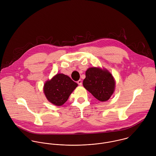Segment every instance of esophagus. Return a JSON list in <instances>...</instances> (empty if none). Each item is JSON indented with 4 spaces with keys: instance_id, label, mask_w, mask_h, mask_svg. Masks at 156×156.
<instances>
[{
    "instance_id": "34e87169",
    "label": "esophagus",
    "mask_w": 156,
    "mask_h": 156,
    "mask_svg": "<svg viewBox=\"0 0 156 156\" xmlns=\"http://www.w3.org/2000/svg\"><path fill=\"white\" fill-rule=\"evenodd\" d=\"M77 84L79 85H82V80L80 79V80H79L78 81H77Z\"/></svg>"
}]
</instances>
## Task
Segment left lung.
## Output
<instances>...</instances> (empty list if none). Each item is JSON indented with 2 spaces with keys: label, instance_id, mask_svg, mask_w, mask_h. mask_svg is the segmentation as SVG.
I'll return each mask as SVG.
<instances>
[{
  "label": "left lung",
  "instance_id": "obj_1",
  "mask_svg": "<svg viewBox=\"0 0 156 156\" xmlns=\"http://www.w3.org/2000/svg\"><path fill=\"white\" fill-rule=\"evenodd\" d=\"M83 87L100 101L108 100L113 93L115 82L111 74L105 69L89 68L86 71Z\"/></svg>",
  "mask_w": 156,
  "mask_h": 156
}]
</instances>
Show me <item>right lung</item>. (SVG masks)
I'll return each instance as SVG.
<instances>
[{
    "mask_svg": "<svg viewBox=\"0 0 156 156\" xmlns=\"http://www.w3.org/2000/svg\"><path fill=\"white\" fill-rule=\"evenodd\" d=\"M77 85L68 76L58 74L51 80L45 82L44 92L50 102L59 106L67 101L69 95Z\"/></svg>",
    "mask_w": 156,
    "mask_h": 156,
    "instance_id": "1",
    "label": "right lung"
}]
</instances>
